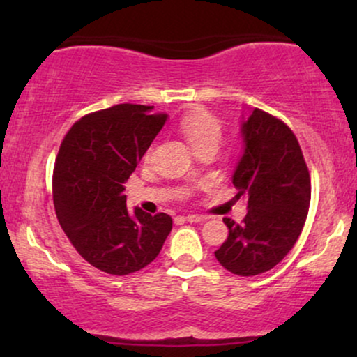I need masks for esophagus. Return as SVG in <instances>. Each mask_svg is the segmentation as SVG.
<instances>
[{
    "label": "esophagus",
    "instance_id": "esophagus-1",
    "mask_svg": "<svg viewBox=\"0 0 357 357\" xmlns=\"http://www.w3.org/2000/svg\"><path fill=\"white\" fill-rule=\"evenodd\" d=\"M184 220L190 221V223H202V221L206 220V216H203V215H188V216H184Z\"/></svg>",
    "mask_w": 357,
    "mask_h": 357
}]
</instances>
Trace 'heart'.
<instances>
[{
  "instance_id": "heart-1",
  "label": "heart",
  "mask_w": 357,
  "mask_h": 357,
  "mask_svg": "<svg viewBox=\"0 0 357 357\" xmlns=\"http://www.w3.org/2000/svg\"><path fill=\"white\" fill-rule=\"evenodd\" d=\"M181 130L192 146L208 139L218 141L221 136V124L218 119L206 110H192L183 117Z\"/></svg>"
}]
</instances>
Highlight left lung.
<instances>
[{
    "label": "left lung",
    "instance_id": "8db88e82",
    "mask_svg": "<svg viewBox=\"0 0 357 357\" xmlns=\"http://www.w3.org/2000/svg\"><path fill=\"white\" fill-rule=\"evenodd\" d=\"M243 153L233 173L245 196L243 223L223 218L228 238L215 252L221 267L240 277L268 272L294 248L310 203V176L297 137L280 119L250 110L240 126Z\"/></svg>",
    "mask_w": 357,
    "mask_h": 357
}]
</instances>
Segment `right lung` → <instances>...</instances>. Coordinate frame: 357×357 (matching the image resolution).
Returning <instances> with one entry per match:
<instances>
[{
  "label": "right lung",
  "instance_id": "add662e5",
  "mask_svg": "<svg viewBox=\"0 0 357 357\" xmlns=\"http://www.w3.org/2000/svg\"><path fill=\"white\" fill-rule=\"evenodd\" d=\"M153 105L119 104L82 117L61 141L53 204L82 258L110 275L147 267L173 228L166 213H129L124 184L166 124Z\"/></svg>",
  "mask_w": 357,
  "mask_h": 357
}]
</instances>
